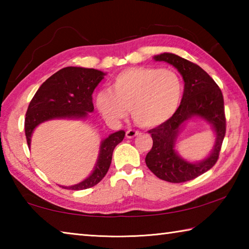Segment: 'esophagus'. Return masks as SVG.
I'll return each instance as SVG.
<instances>
[{"label": "esophagus", "mask_w": 249, "mask_h": 249, "mask_svg": "<svg viewBox=\"0 0 249 249\" xmlns=\"http://www.w3.org/2000/svg\"><path fill=\"white\" fill-rule=\"evenodd\" d=\"M138 135H141L140 130H135V129H128L127 132H126V137L127 138H134L138 136Z\"/></svg>", "instance_id": "34e87169"}]
</instances>
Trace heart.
<instances>
[{
    "instance_id": "heart-1",
    "label": "heart",
    "mask_w": 249,
    "mask_h": 249,
    "mask_svg": "<svg viewBox=\"0 0 249 249\" xmlns=\"http://www.w3.org/2000/svg\"><path fill=\"white\" fill-rule=\"evenodd\" d=\"M183 95L178 74L151 67L127 68L113 79L111 90H101L94 102L107 121L124 119L128 109L142 127H156L175 115Z\"/></svg>"
}]
</instances>
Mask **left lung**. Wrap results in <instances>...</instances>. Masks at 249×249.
<instances>
[{
    "label": "left lung",
    "instance_id": "8db88e82",
    "mask_svg": "<svg viewBox=\"0 0 249 249\" xmlns=\"http://www.w3.org/2000/svg\"><path fill=\"white\" fill-rule=\"evenodd\" d=\"M154 59L168 62L179 71L184 81V90L175 115L148 132L153 138V147L145 161L149 170L159 179L172 183L185 182L210 170L217 161L226 132L224 100L215 81L201 67L171 53L157 54ZM196 117L213 126L216 142L205 160L190 163L178 155L175 144L183 126Z\"/></svg>",
    "mask_w": 249,
    "mask_h": 249
}]
</instances>
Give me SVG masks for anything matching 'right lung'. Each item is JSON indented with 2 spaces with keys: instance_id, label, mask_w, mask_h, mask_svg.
I'll return each mask as SVG.
<instances>
[{
  "instance_id": "right-lung-1",
  "label": "right lung",
  "mask_w": 249,
  "mask_h": 249,
  "mask_svg": "<svg viewBox=\"0 0 249 249\" xmlns=\"http://www.w3.org/2000/svg\"><path fill=\"white\" fill-rule=\"evenodd\" d=\"M107 73L96 69L66 67L41 84L28 105L25 117V135L31 147L32 134L37 126L49 120H83L93 112L92 93ZM125 132L119 130L101 142L100 153L92 174L70 187L69 190H84L94 187L104 178L111 165L113 150L124 140Z\"/></svg>"
}]
</instances>
